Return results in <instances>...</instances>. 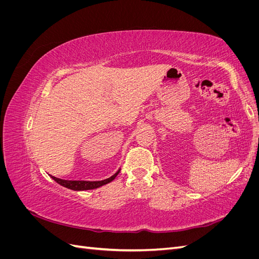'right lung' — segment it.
Returning a JSON list of instances; mask_svg holds the SVG:
<instances>
[{
    "label": "right lung",
    "instance_id": "right-lung-1",
    "mask_svg": "<svg viewBox=\"0 0 259 259\" xmlns=\"http://www.w3.org/2000/svg\"><path fill=\"white\" fill-rule=\"evenodd\" d=\"M120 173V169L116 171L114 175H112L111 177H109L105 180H100V182H85V180H65V179H60V178H56L54 176H51L55 182L58 183L59 185L64 186L68 189L71 190H75V191H81V190H91V189H96V188H99L101 186H104L106 184L111 183L112 180L117 176V174Z\"/></svg>",
    "mask_w": 259,
    "mask_h": 259
}]
</instances>
